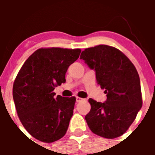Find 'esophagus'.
Here are the masks:
<instances>
[{"mask_svg":"<svg viewBox=\"0 0 155 155\" xmlns=\"http://www.w3.org/2000/svg\"><path fill=\"white\" fill-rule=\"evenodd\" d=\"M76 102H77V103L81 102L82 101H83V99H82V98H81V97H76Z\"/></svg>","mask_w":155,"mask_h":155,"instance_id":"34e87169","label":"esophagus"}]
</instances>
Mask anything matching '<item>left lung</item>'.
<instances>
[{"instance_id":"8db88e82","label":"left lung","mask_w":155,"mask_h":155,"mask_svg":"<svg viewBox=\"0 0 155 155\" xmlns=\"http://www.w3.org/2000/svg\"><path fill=\"white\" fill-rule=\"evenodd\" d=\"M96 73L98 85L107 94L104 103L88 100L85 120L94 134L107 139L127 130L143 106L140 79L132 62L115 47L99 45L85 48L80 55Z\"/></svg>"}]
</instances>
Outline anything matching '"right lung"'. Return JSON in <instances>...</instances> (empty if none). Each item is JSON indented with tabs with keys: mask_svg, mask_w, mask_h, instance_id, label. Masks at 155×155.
I'll return each instance as SVG.
<instances>
[{
	"mask_svg": "<svg viewBox=\"0 0 155 155\" xmlns=\"http://www.w3.org/2000/svg\"><path fill=\"white\" fill-rule=\"evenodd\" d=\"M81 50L40 48L26 60L12 87V97L21 124L32 137L53 143L66 134L76 97H54V89L66 82L70 64Z\"/></svg>",
	"mask_w": 155,
	"mask_h": 155,
	"instance_id": "obj_1",
	"label": "right lung"
}]
</instances>
